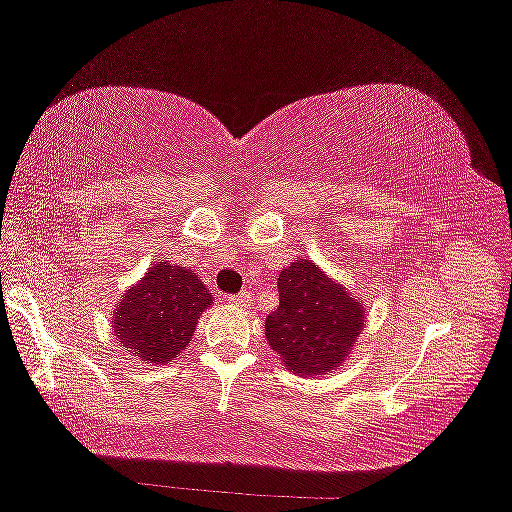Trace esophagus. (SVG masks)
Instances as JSON below:
<instances>
[{
  "label": "esophagus",
  "mask_w": 512,
  "mask_h": 512,
  "mask_svg": "<svg viewBox=\"0 0 512 512\" xmlns=\"http://www.w3.org/2000/svg\"><path fill=\"white\" fill-rule=\"evenodd\" d=\"M248 300H250V296H248L246 291H244V293H237V296H228V298H225V302H230V305H235V307H246Z\"/></svg>",
  "instance_id": "obj_1"
}]
</instances>
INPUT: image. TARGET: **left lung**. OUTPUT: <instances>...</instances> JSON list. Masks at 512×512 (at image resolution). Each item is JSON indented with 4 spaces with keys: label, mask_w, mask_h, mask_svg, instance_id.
Returning a JSON list of instances; mask_svg holds the SVG:
<instances>
[{
    "label": "left lung",
    "mask_w": 512,
    "mask_h": 512,
    "mask_svg": "<svg viewBox=\"0 0 512 512\" xmlns=\"http://www.w3.org/2000/svg\"><path fill=\"white\" fill-rule=\"evenodd\" d=\"M280 305L266 316V339L293 375H327L350 359L366 325V305L311 259L277 275Z\"/></svg>",
    "instance_id": "obj_1"
}]
</instances>
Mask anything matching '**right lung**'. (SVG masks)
<instances>
[{
	"label": "right lung",
	"instance_id": "obj_1",
	"mask_svg": "<svg viewBox=\"0 0 512 512\" xmlns=\"http://www.w3.org/2000/svg\"><path fill=\"white\" fill-rule=\"evenodd\" d=\"M210 305V289L192 268L162 259L117 302L115 339L131 357L162 366L187 348Z\"/></svg>",
	"mask_w": 512,
	"mask_h": 512
}]
</instances>
